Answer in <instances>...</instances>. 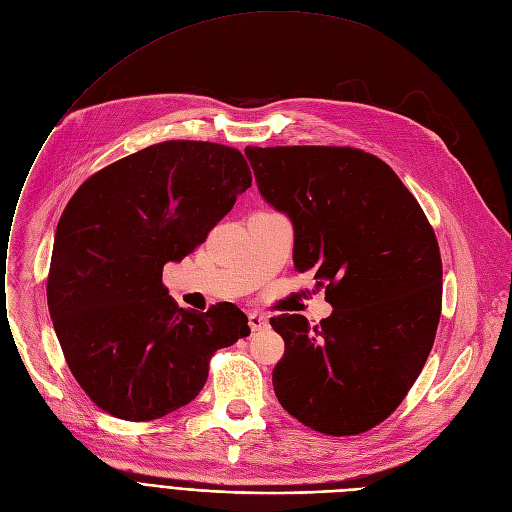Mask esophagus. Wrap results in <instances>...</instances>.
<instances>
[{
    "mask_svg": "<svg viewBox=\"0 0 512 512\" xmlns=\"http://www.w3.org/2000/svg\"><path fill=\"white\" fill-rule=\"evenodd\" d=\"M248 324H250V330H252V332H260V330L268 328V318L264 316V313L250 311V313H248Z\"/></svg>",
    "mask_w": 512,
    "mask_h": 512,
    "instance_id": "34e87169",
    "label": "esophagus"
}]
</instances>
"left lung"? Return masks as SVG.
<instances>
[{
	"mask_svg": "<svg viewBox=\"0 0 512 512\" xmlns=\"http://www.w3.org/2000/svg\"><path fill=\"white\" fill-rule=\"evenodd\" d=\"M262 199L293 223V264L334 307L311 328L277 316L281 406L332 437L361 435L396 410L435 342L441 252L412 192L379 157L352 147H246ZM316 293V291H313Z\"/></svg>",
	"mask_w": 512,
	"mask_h": 512,
	"instance_id": "obj_1",
	"label": "left lung"
}]
</instances>
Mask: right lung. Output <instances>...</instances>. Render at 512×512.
<instances>
[{"mask_svg":"<svg viewBox=\"0 0 512 512\" xmlns=\"http://www.w3.org/2000/svg\"><path fill=\"white\" fill-rule=\"evenodd\" d=\"M252 186L244 155L209 141L149 145L90 176L67 203L47 281L65 361L104 412L133 422L192 402L219 348L250 334L233 303L178 307L162 283Z\"/></svg>","mask_w":512,"mask_h":512,"instance_id":"1","label":"right lung"}]
</instances>
